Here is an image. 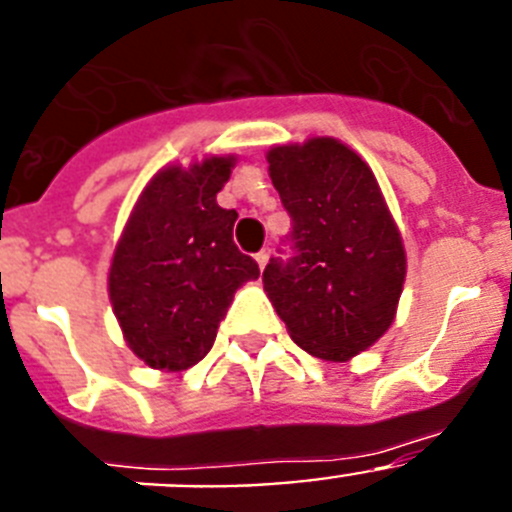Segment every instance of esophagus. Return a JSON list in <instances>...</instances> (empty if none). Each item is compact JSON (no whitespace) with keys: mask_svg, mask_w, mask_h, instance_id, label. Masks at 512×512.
I'll use <instances>...</instances> for the list:
<instances>
[{"mask_svg":"<svg viewBox=\"0 0 512 512\" xmlns=\"http://www.w3.org/2000/svg\"><path fill=\"white\" fill-rule=\"evenodd\" d=\"M269 256H271V253L266 251V248H264V251L256 253V264H259V269H264V266L269 264Z\"/></svg>","mask_w":512,"mask_h":512,"instance_id":"34e87169","label":"esophagus"}]
</instances>
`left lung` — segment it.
<instances>
[{
  "instance_id": "obj_1",
  "label": "left lung",
  "mask_w": 512,
  "mask_h": 512,
  "mask_svg": "<svg viewBox=\"0 0 512 512\" xmlns=\"http://www.w3.org/2000/svg\"><path fill=\"white\" fill-rule=\"evenodd\" d=\"M266 161L295 248L266 264V297L307 354L354 359L390 330L408 271L377 176L336 138L274 146Z\"/></svg>"
}]
</instances>
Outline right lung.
Instances as JSON below:
<instances>
[{"label":"right lung","instance_id":"obj_1","mask_svg":"<svg viewBox=\"0 0 512 512\" xmlns=\"http://www.w3.org/2000/svg\"><path fill=\"white\" fill-rule=\"evenodd\" d=\"M235 156L171 164L140 192L112 253L107 292L125 343L161 372L207 356L235 289L259 264L233 243L235 210L217 205Z\"/></svg>","mask_w":512,"mask_h":512}]
</instances>
